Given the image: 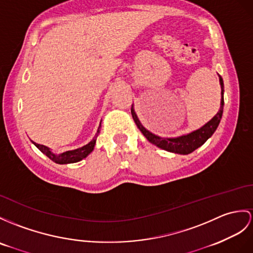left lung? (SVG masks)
Here are the masks:
<instances>
[{
  "instance_id": "8db88e82",
  "label": "left lung",
  "mask_w": 253,
  "mask_h": 253,
  "mask_svg": "<svg viewBox=\"0 0 253 253\" xmlns=\"http://www.w3.org/2000/svg\"><path fill=\"white\" fill-rule=\"evenodd\" d=\"M219 80L221 84V106H220L219 112L211 121H208L205 126L200 127L199 130L193 131L186 135H181V136H178V137L168 138V137L158 136V135H155L153 133L149 132L147 128L143 126V125H141L140 121L138 120L136 114H135V110L132 105L131 114H132L133 119L135 123H136V126L140 130V132L144 134V136L149 140L151 144L156 145L157 147L161 148V149L166 151L179 153V155H189V153L193 152L195 149H198L199 147H201L209 137H211V135L214 133L215 130H217L221 118H222L223 105H224V98H223L224 85H223V79L220 75H219Z\"/></svg>"
}]
</instances>
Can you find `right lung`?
<instances>
[{
    "label": "right lung",
    "instance_id": "add662e5",
    "mask_svg": "<svg viewBox=\"0 0 253 253\" xmlns=\"http://www.w3.org/2000/svg\"><path fill=\"white\" fill-rule=\"evenodd\" d=\"M100 131H101V122H100V126H98L95 136L90 141L89 144H87L82 148H78V149H75V150H70V151H65L63 153H60V155H55V153H53L48 147H46L44 145L36 144V143H34V141H33V144L54 163H58V164L76 163V162L82 161L83 159H84L88 155H90L92 150L94 149L96 137L98 136V134H100Z\"/></svg>",
    "mask_w": 253,
    "mask_h": 253
}]
</instances>
